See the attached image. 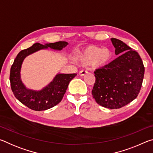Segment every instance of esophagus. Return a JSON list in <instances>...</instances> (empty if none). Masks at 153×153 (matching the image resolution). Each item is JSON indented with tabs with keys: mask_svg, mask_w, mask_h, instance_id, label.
I'll list each match as a JSON object with an SVG mask.
<instances>
[{
	"mask_svg": "<svg viewBox=\"0 0 153 153\" xmlns=\"http://www.w3.org/2000/svg\"><path fill=\"white\" fill-rule=\"evenodd\" d=\"M88 73V71L86 70H81L79 72V75L81 76H84Z\"/></svg>",
	"mask_w": 153,
	"mask_h": 153,
	"instance_id": "esophagus-1",
	"label": "esophagus"
}]
</instances>
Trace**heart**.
I'll use <instances>...</instances> for the list:
<instances>
[{
  "label": "heart",
  "instance_id": "1",
  "mask_svg": "<svg viewBox=\"0 0 153 153\" xmlns=\"http://www.w3.org/2000/svg\"><path fill=\"white\" fill-rule=\"evenodd\" d=\"M111 56L112 52L110 49L90 46L82 52L79 55V59L82 63L86 65H90L95 63L103 65L109 61Z\"/></svg>",
  "mask_w": 153,
  "mask_h": 153
}]
</instances>
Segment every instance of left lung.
Returning <instances> with one entry per match:
<instances>
[{
	"mask_svg": "<svg viewBox=\"0 0 153 153\" xmlns=\"http://www.w3.org/2000/svg\"><path fill=\"white\" fill-rule=\"evenodd\" d=\"M115 60L94 71L96 81L92 95L98 105L115 109L138 97L143 81L144 66L140 56L122 41L111 38Z\"/></svg>",
	"mask_w": 153,
	"mask_h": 153,
	"instance_id": "left-lung-1",
	"label": "left lung"
}]
</instances>
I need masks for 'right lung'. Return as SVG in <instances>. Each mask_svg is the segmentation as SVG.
<instances>
[{"mask_svg":"<svg viewBox=\"0 0 153 153\" xmlns=\"http://www.w3.org/2000/svg\"><path fill=\"white\" fill-rule=\"evenodd\" d=\"M68 45L67 42L46 44L36 43L31 47L20 51L13 63L10 71V82L12 92L17 99L30 109L45 111L53 107L61 101L71 80L76 74H58L47 87L40 91H33L25 88L20 79V69L25 56L40 49L50 47L61 50Z\"/></svg>","mask_w":153,"mask_h":153,"instance_id":"add662e5","label":"right lung"}]
</instances>
